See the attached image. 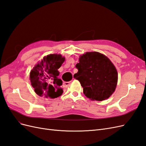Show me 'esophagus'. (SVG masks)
<instances>
[{
    "instance_id": "esophagus-1",
    "label": "esophagus",
    "mask_w": 146,
    "mask_h": 146,
    "mask_svg": "<svg viewBox=\"0 0 146 146\" xmlns=\"http://www.w3.org/2000/svg\"><path fill=\"white\" fill-rule=\"evenodd\" d=\"M72 79H74V78H73ZM72 81V80H71V81H70V82H64L63 83V84H64V86H68L70 85V83H71Z\"/></svg>"
}]
</instances>
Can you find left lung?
<instances>
[{"mask_svg":"<svg viewBox=\"0 0 146 146\" xmlns=\"http://www.w3.org/2000/svg\"><path fill=\"white\" fill-rule=\"evenodd\" d=\"M74 77L80 82L83 93L91 100L102 101L115 91L117 72L108 57L98 52H86L79 58Z\"/></svg>","mask_w":146,"mask_h":146,"instance_id":"8db88e82","label":"left lung"}]
</instances>
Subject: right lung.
<instances>
[{
	"label": "right lung",
	"mask_w": 146,
	"mask_h": 146,
	"mask_svg": "<svg viewBox=\"0 0 146 146\" xmlns=\"http://www.w3.org/2000/svg\"><path fill=\"white\" fill-rule=\"evenodd\" d=\"M64 60V57L60 54L48 55L31 70V85L38 96L55 99L63 94V82L58 77V69Z\"/></svg>",
	"instance_id": "obj_1"
}]
</instances>
